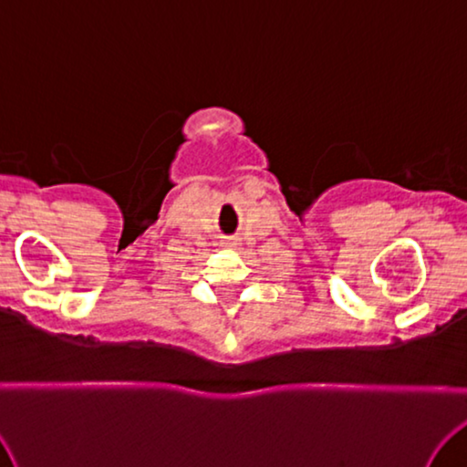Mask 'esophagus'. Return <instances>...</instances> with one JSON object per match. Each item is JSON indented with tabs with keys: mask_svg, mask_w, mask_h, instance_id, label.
Returning a JSON list of instances; mask_svg holds the SVG:
<instances>
[{
	"mask_svg": "<svg viewBox=\"0 0 467 467\" xmlns=\"http://www.w3.org/2000/svg\"><path fill=\"white\" fill-rule=\"evenodd\" d=\"M239 245H241L239 239H224V241H222V247H226V249H236Z\"/></svg>",
	"mask_w": 467,
	"mask_h": 467,
	"instance_id": "1",
	"label": "esophagus"
}]
</instances>
